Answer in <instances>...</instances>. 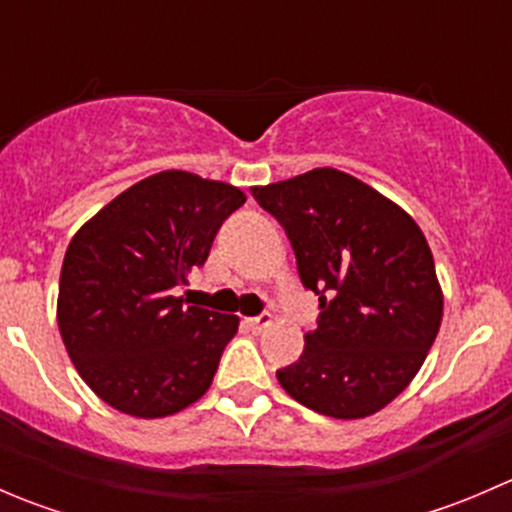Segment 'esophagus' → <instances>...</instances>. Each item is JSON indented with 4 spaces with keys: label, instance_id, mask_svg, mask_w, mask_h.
I'll return each instance as SVG.
<instances>
[{
    "label": "esophagus",
    "instance_id": "esophagus-1",
    "mask_svg": "<svg viewBox=\"0 0 512 512\" xmlns=\"http://www.w3.org/2000/svg\"><path fill=\"white\" fill-rule=\"evenodd\" d=\"M245 324H247V327H250L255 334H257V332H265V329L272 324V317H270V314H260V317L245 319Z\"/></svg>",
    "mask_w": 512,
    "mask_h": 512
}]
</instances>
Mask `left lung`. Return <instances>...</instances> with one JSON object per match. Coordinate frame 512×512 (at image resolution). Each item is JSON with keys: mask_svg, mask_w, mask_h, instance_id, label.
Instances as JSON below:
<instances>
[{"mask_svg": "<svg viewBox=\"0 0 512 512\" xmlns=\"http://www.w3.org/2000/svg\"><path fill=\"white\" fill-rule=\"evenodd\" d=\"M285 227L299 280L319 294L317 329L282 389L332 418H364L396 399L436 342L443 292L431 247L406 210L337 168L257 185Z\"/></svg>", "mask_w": 512, "mask_h": 512, "instance_id": "1", "label": "left lung"}]
</instances>
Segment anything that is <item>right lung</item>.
Masks as SVG:
<instances>
[{"label": "right lung", "mask_w": 512, "mask_h": 512, "mask_svg": "<svg viewBox=\"0 0 512 512\" xmlns=\"http://www.w3.org/2000/svg\"><path fill=\"white\" fill-rule=\"evenodd\" d=\"M230 183L163 170L123 190L69 242L56 319L81 379L116 411L160 418L213 384L235 314L188 307L175 289L205 265L227 215Z\"/></svg>", "instance_id": "right-lung-1"}]
</instances>
